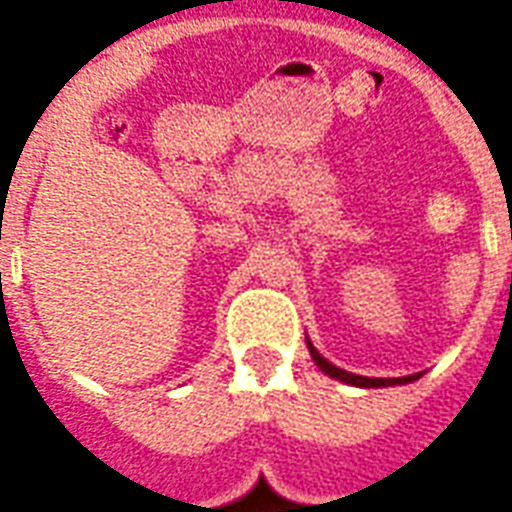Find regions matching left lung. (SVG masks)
Returning <instances> with one entry per match:
<instances>
[{
    "mask_svg": "<svg viewBox=\"0 0 512 512\" xmlns=\"http://www.w3.org/2000/svg\"><path fill=\"white\" fill-rule=\"evenodd\" d=\"M307 348H310L312 359H315V365L321 367L326 376L337 378V381H343V384H351V386H365V389H370V386H395V384H411V381H417V376H406V378H367V376H356V373H345V370H340V367H334L329 359H323L318 351H315V345L307 340Z\"/></svg>",
    "mask_w": 512,
    "mask_h": 512,
    "instance_id": "8db88e82",
    "label": "left lung"
}]
</instances>
